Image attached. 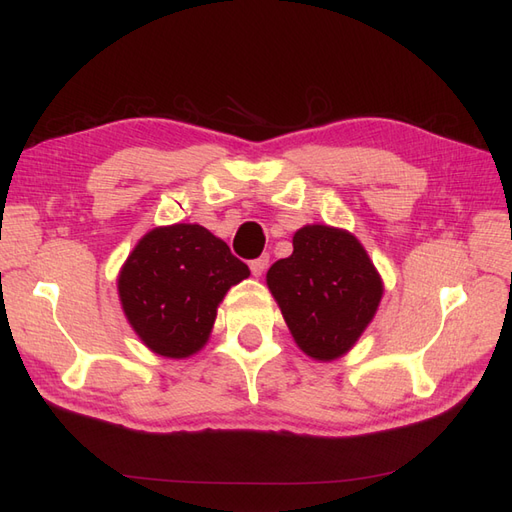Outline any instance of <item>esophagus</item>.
<instances>
[{
  "instance_id": "34e87169",
  "label": "esophagus",
  "mask_w": 512,
  "mask_h": 512,
  "mask_svg": "<svg viewBox=\"0 0 512 512\" xmlns=\"http://www.w3.org/2000/svg\"><path fill=\"white\" fill-rule=\"evenodd\" d=\"M267 267H269V256H267V254H262L260 258H256V260L250 262V269H252L254 277H260L262 273L267 271Z\"/></svg>"
}]
</instances>
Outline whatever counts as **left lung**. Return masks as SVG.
Segmentation results:
<instances>
[{
	"mask_svg": "<svg viewBox=\"0 0 512 512\" xmlns=\"http://www.w3.org/2000/svg\"><path fill=\"white\" fill-rule=\"evenodd\" d=\"M267 286L294 344L320 363L352 350L384 294L382 277L361 241L327 224L294 232L292 254L273 262Z\"/></svg>",
	"mask_w": 512,
	"mask_h": 512,
	"instance_id": "left-lung-1",
	"label": "left lung"
}]
</instances>
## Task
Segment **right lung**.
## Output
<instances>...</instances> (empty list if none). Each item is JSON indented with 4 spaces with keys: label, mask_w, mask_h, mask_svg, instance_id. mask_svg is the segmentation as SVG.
<instances>
[{
    "label": "right lung",
    "mask_w": 512,
    "mask_h": 512,
    "mask_svg": "<svg viewBox=\"0 0 512 512\" xmlns=\"http://www.w3.org/2000/svg\"><path fill=\"white\" fill-rule=\"evenodd\" d=\"M250 277L245 262L200 224L149 230L117 275V292L138 339L164 359H188L209 342L226 292Z\"/></svg>",
    "instance_id": "obj_1"
}]
</instances>
